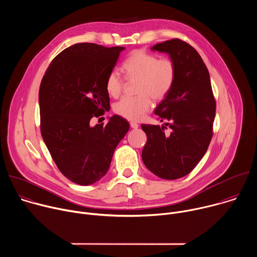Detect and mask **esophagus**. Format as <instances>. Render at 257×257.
Returning <instances> with one entry per match:
<instances>
[{"label": "esophagus", "mask_w": 257, "mask_h": 257, "mask_svg": "<svg viewBox=\"0 0 257 257\" xmlns=\"http://www.w3.org/2000/svg\"><path fill=\"white\" fill-rule=\"evenodd\" d=\"M130 127H131L132 129H137V128H138V124L135 123V122H130Z\"/></svg>", "instance_id": "1"}]
</instances>
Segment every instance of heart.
<instances>
[{
	"label": "heart",
	"instance_id": "heart-1",
	"mask_svg": "<svg viewBox=\"0 0 257 257\" xmlns=\"http://www.w3.org/2000/svg\"><path fill=\"white\" fill-rule=\"evenodd\" d=\"M122 71L128 82L136 81L134 97H123L114 105L117 115L131 121L143 118L155 101L163 100L171 91L176 79V65L168 58L159 59L144 51L133 52L123 63ZM125 87V80L117 71L108 73L105 80L106 92L117 97Z\"/></svg>",
	"mask_w": 257,
	"mask_h": 257
}]
</instances>
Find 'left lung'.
Masks as SVG:
<instances>
[{
    "instance_id": "left-lung-1",
    "label": "left lung",
    "mask_w": 257,
    "mask_h": 257,
    "mask_svg": "<svg viewBox=\"0 0 257 257\" xmlns=\"http://www.w3.org/2000/svg\"><path fill=\"white\" fill-rule=\"evenodd\" d=\"M153 51L169 54L176 65V79L169 94L155 109L165 126L141 124L148 136L142 161L165 180L188 175L207 151L212 137L215 99L208 70L196 50L179 39L157 44Z\"/></svg>"
}]
</instances>
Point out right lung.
<instances>
[{
  "label": "right lung",
  "mask_w": 257,
  "mask_h": 257,
  "mask_svg": "<svg viewBox=\"0 0 257 257\" xmlns=\"http://www.w3.org/2000/svg\"><path fill=\"white\" fill-rule=\"evenodd\" d=\"M123 47L81 43L61 52L50 64L40 87L41 132L60 172L78 185L100 180L129 123L114 115L106 125L90 126L109 109L105 80Z\"/></svg>",
  "instance_id": "obj_1"
}]
</instances>
